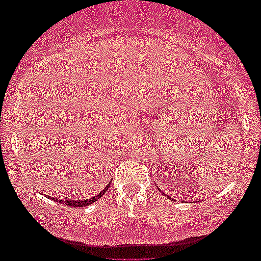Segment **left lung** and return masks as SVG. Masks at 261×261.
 Instances as JSON below:
<instances>
[{
  "label": "left lung",
  "mask_w": 261,
  "mask_h": 261,
  "mask_svg": "<svg viewBox=\"0 0 261 261\" xmlns=\"http://www.w3.org/2000/svg\"><path fill=\"white\" fill-rule=\"evenodd\" d=\"M160 193H161V194H164L163 192H161V190H160ZM164 195H165V196H166V197H168V195H166V194H164ZM168 198H169V197H168Z\"/></svg>",
  "instance_id": "left-lung-1"
}]
</instances>
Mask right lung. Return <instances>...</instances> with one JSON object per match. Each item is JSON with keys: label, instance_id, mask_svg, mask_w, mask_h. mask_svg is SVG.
I'll return each mask as SVG.
<instances>
[{"label": "right lung", "instance_id": "1", "mask_svg": "<svg viewBox=\"0 0 261 261\" xmlns=\"http://www.w3.org/2000/svg\"><path fill=\"white\" fill-rule=\"evenodd\" d=\"M109 187H110V184L107 185L106 188L103 189L101 193H98L97 195H95V196L92 197V198H88V200H81V201H72V200H69V201H65V200H60V198H55V197H52V198H55V201L59 202V203H61V204L71 205V206H86V205H89V204L94 203L95 201H97L98 198L105 195V193L107 192V190H108Z\"/></svg>", "mask_w": 261, "mask_h": 261}]
</instances>
